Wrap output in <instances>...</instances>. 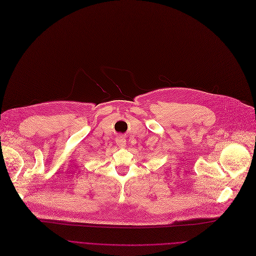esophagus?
<instances>
[{"label": "esophagus", "instance_id": "1", "mask_svg": "<svg viewBox=\"0 0 256 256\" xmlns=\"http://www.w3.org/2000/svg\"><path fill=\"white\" fill-rule=\"evenodd\" d=\"M116 144H118L120 147H126V141L124 136H118V140H116Z\"/></svg>", "mask_w": 256, "mask_h": 256}]
</instances>
